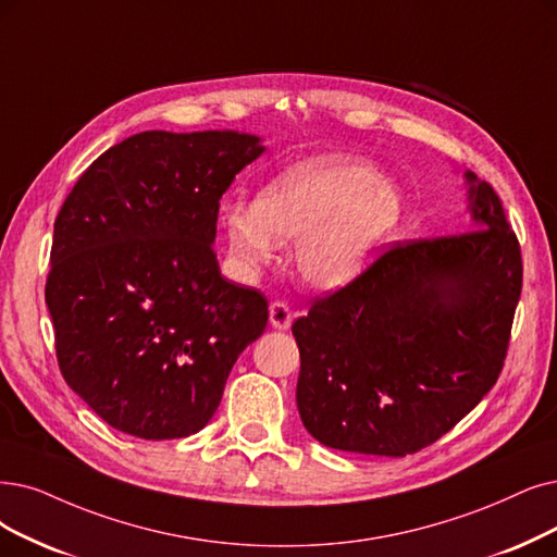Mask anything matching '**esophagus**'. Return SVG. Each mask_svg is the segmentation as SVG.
Instances as JSON below:
<instances>
[{"label":"esophagus","instance_id":"1","mask_svg":"<svg viewBox=\"0 0 557 557\" xmlns=\"http://www.w3.org/2000/svg\"><path fill=\"white\" fill-rule=\"evenodd\" d=\"M293 318H295V313H293L290 304L274 301V304L270 306V324H272L274 329H287V326L293 324Z\"/></svg>","mask_w":557,"mask_h":557}]
</instances>
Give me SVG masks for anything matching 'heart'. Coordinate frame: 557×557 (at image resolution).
Masks as SVG:
<instances>
[{
    "label": "heart",
    "mask_w": 557,
    "mask_h": 557,
    "mask_svg": "<svg viewBox=\"0 0 557 557\" xmlns=\"http://www.w3.org/2000/svg\"><path fill=\"white\" fill-rule=\"evenodd\" d=\"M403 216L399 189L354 158H318L281 173L256 206L224 212L228 251L242 272L272 260L277 242L297 244V270L318 290H341L359 278L376 247Z\"/></svg>",
    "instance_id": "b5f03b06"
}]
</instances>
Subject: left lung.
<instances>
[{
	"label": "left lung",
	"instance_id": "1",
	"mask_svg": "<svg viewBox=\"0 0 557 557\" xmlns=\"http://www.w3.org/2000/svg\"><path fill=\"white\" fill-rule=\"evenodd\" d=\"M466 233L395 244L293 324L304 428L326 448L405 457L450 432L503 370L523 262L471 171Z\"/></svg>",
	"mask_w": 557,
	"mask_h": 557
}]
</instances>
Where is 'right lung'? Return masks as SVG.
Wrapping results in <instances>:
<instances>
[{"label": "right lung", "instance_id": "obj_1", "mask_svg": "<svg viewBox=\"0 0 557 557\" xmlns=\"http://www.w3.org/2000/svg\"><path fill=\"white\" fill-rule=\"evenodd\" d=\"M253 135L139 132L111 146L65 198L46 304L65 384L111 428L183 438L214 416L267 299L221 276L219 198L260 158Z\"/></svg>", "mask_w": 557, "mask_h": 557}]
</instances>
